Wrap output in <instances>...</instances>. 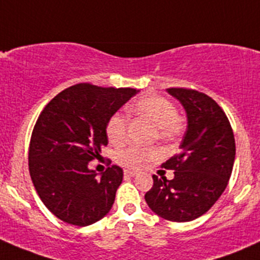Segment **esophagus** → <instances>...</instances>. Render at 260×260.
I'll use <instances>...</instances> for the list:
<instances>
[{"label": "esophagus", "mask_w": 260, "mask_h": 260, "mask_svg": "<svg viewBox=\"0 0 260 260\" xmlns=\"http://www.w3.org/2000/svg\"><path fill=\"white\" fill-rule=\"evenodd\" d=\"M124 176L125 177H135V176H137V172L129 171V170H125V171H124Z\"/></svg>", "instance_id": "34e87169"}]
</instances>
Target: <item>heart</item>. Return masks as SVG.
Returning a JSON list of instances; mask_svg holds the SVG:
<instances>
[{"label":"heart","instance_id":"obj_1","mask_svg":"<svg viewBox=\"0 0 260 260\" xmlns=\"http://www.w3.org/2000/svg\"><path fill=\"white\" fill-rule=\"evenodd\" d=\"M136 117L146 120L156 129L157 136L162 140L174 136L179 131L180 115L176 107L167 99L158 95H149L140 99L128 108ZM107 137L109 142L118 146L125 138V120L122 114H114L107 125ZM159 152L156 148L129 147L119 152L117 161L122 166L132 170H141L149 162L158 158Z\"/></svg>","mask_w":260,"mask_h":260}]
</instances>
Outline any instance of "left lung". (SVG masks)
<instances>
[{
	"mask_svg": "<svg viewBox=\"0 0 260 260\" xmlns=\"http://www.w3.org/2000/svg\"><path fill=\"white\" fill-rule=\"evenodd\" d=\"M167 93L186 112L187 128L181 152L164 164L175 177L152 176L145 195L154 214L170 221L186 222L205 214L226 188L235 159V140L230 123L216 102L192 89L170 88Z\"/></svg>",
	"mask_w": 260,
	"mask_h": 260,
	"instance_id": "8db88e82",
	"label": "left lung"
}]
</instances>
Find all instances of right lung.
<instances>
[{
  "instance_id": "1",
  "label": "right lung",
  "mask_w": 260,
  "mask_h": 260,
  "mask_svg": "<svg viewBox=\"0 0 260 260\" xmlns=\"http://www.w3.org/2000/svg\"><path fill=\"white\" fill-rule=\"evenodd\" d=\"M138 91L77 84L41 112L31 136L28 170L41 201L57 219L88 226L112 209L123 170L112 166L98 176L88 165L108 145L109 119Z\"/></svg>"
}]
</instances>
